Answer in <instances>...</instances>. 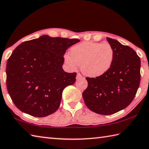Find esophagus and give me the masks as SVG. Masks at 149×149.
Returning <instances> with one entry per match:
<instances>
[{
    "label": "esophagus",
    "mask_w": 149,
    "mask_h": 149,
    "mask_svg": "<svg viewBox=\"0 0 149 149\" xmlns=\"http://www.w3.org/2000/svg\"><path fill=\"white\" fill-rule=\"evenodd\" d=\"M81 78H83V76H82L81 74H79V73H78V74H77L76 79H81Z\"/></svg>",
    "instance_id": "1"
}]
</instances>
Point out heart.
Instances as JSON below:
<instances>
[{"label":"heart","mask_w":149,"mask_h":149,"mask_svg":"<svg viewBox=\"0 0 149 149\" xmlns=\"http://www.w3.org/2000/svg\"><path fill=\"white\" fill-rule=\"evenodd\" d=\"M69 53L70 56H64L66 65L73 70L81 66L83 74L90 77L106 74L115 58L114 50L108 43L84 42L72 47Z\"/></svg>","instance_id":"b5f03b06"}]
</instances>
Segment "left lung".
<instances>
[{"label": "left lung", "mask_w": 149, "mask_h": 149, "mask_svg": "<svg viewBox=\"0 0 149 149\" xmlns=\"http://www.w3.org/2000/svg\"><path fill=\"white\" fill-rule=\"evenodd\" d=\"M106 39L115 52L113 64L101 76L86 77L88 87L83 93L88 109L103 115H112L131 103L141 77V61L136 52L116 40Z\"/></svg>", "instance_id": "obj_1"}]
</instances>
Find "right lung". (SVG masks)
Instances as JSON below:
<instances>
[{"label": "right lung", "mask_w": 149, "mask_h": 149, "mask_svg": "<svg viewBox=\"0 0 149 149\" xmlns=\"http://www.w3.org/2000/svg\"><path fill=\"white\" fill-rule=\"evenodd\" d=\"M79 42L43 35L22 43L13 50L6 65V85L18 109L45 117L58 109L63 90L75 83L77 75L63 70V56Z\"/></svg>", "instance_id": "obj_1"}]
</instances>
